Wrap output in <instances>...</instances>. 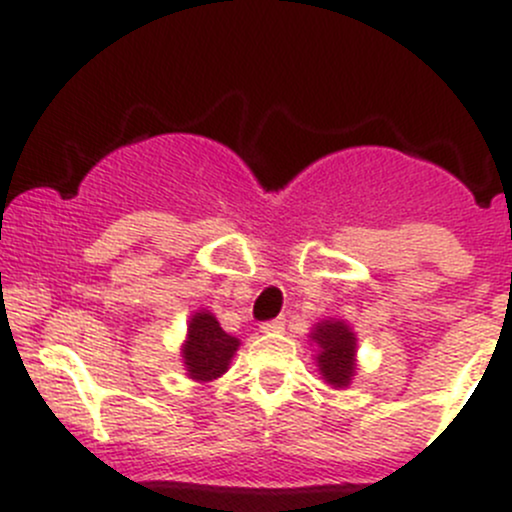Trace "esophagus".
Listing matches in <instances>:
<instances>
[{
  "label": "esophagus",
  "mask_w": 512,
  "mask_h": 512,
  "mask_svg": "<svg viewBox=\"0 0 512 512\" xmlns=\"http://www.w3.org/2000/svg\"><path fill=\"white\" fill-rule=\"evenodd\" d=\"M285 329V320L280 317V320H271V322H263L261 324V332L263 334H280Z\"/></svg>",
  "instance_id": "esophagus-1"
}]
</instances>
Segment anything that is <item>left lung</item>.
<instances>
[{
	"label": "left lung",
	"instance_id": "8db88e82",
	"mask_svg": "<svg viewBox=\"0 0 512 512\" xmlns=\"http://www.w3.org/2000/svg\"><path fill=\"white\" fill-rule=\"evenodd\" d=\"M310 342L317 346L315 364L324 383L332 388H349L356 376V332L344 320L317 322L310 332Z\"/></svg>",
	"mask_w": 512,
	"mask_h": 512
}]
</instances>
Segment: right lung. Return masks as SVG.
Here are the masks:
<instances>
[{
    "mask_svg": "<svg viewBox=\"0 0 512 512\" xmlns=\"http://www.w3.org/2000/svg\"><path fill=\"white\" fill-rule=\"evenodd\" d=\"M239 339L219 327L217 317L210 310H197L188 322V337H185L183 356L188 378L197 383H210L229 371Z\"/></svg>",
    "mask_w": 512,
    "mask_h": 512,
    "instance_id": "obj_1",
    "label": "right lung"
}]
</instances>
